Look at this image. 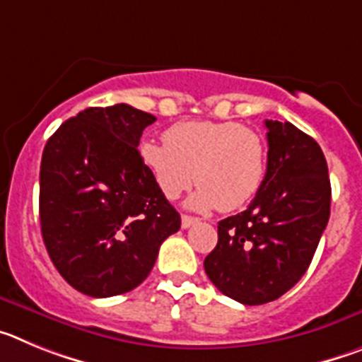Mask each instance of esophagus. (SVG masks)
Here are the masks:
<instances>
[{"label": "esophagus", "instance_id": "esophagus-1", "mask_svg": "<svg viewBox=\"0 0 362 362\" xmlns=\"http://www.w3.org/2000/svg\"><path fill=\"white\" fill-rule=\"evenodd\" d=\"M197 223H199V219H197V217L187 216V214H185V216L181 217V226H183V228H190V226L197 225Z\"/></svg>", "mask_w": 362, "mask_h": 362}]
</instances>
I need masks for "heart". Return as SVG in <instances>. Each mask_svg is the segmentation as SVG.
Returning a JSON list of instances; mask_svg holds the SVG:
<instances>
[{
  "instance_id": "1",
  "label": "heart",
  "mask_w": 362,
  "mask_h": 362,
  "mask_svg": "<svg viewBox=\"0 0 362 362\" xmlns=\"http://www.w3.org/2000/svg\"><path fill=\"white\" fill-rule=\"evenodd\" d=\"M161 194L177 199L199 185L188 204L194 210L241 209L261 188L268 152L263 136L238 121H183L165 132V143L139 148Z\"/></svg>"
}]
</instances>
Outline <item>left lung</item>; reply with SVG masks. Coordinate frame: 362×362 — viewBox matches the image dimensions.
I'll return each mask as SVG.
<instances>
[{"label": "left lung", "mask_w": 362, "mask_h": 362, "mask_svg": "<svg viewBox=\"0 0 362 362\" xmlns=\"http://www.w3.org/2000/svg\"><path fill=\"white\" fill-rule=\"evenodd\" d=\"M264 181L245 212L217 225L204 272L219 292L243 305H264L308 270L330 217L332 187L315 139L288 121H264Z\"/></svg>", "instance_id": "obj_1"}]
</instances>
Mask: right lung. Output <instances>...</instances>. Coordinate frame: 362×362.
<instances>
[{
  "label": "right lung",
  "instance_id": "obj_1",
  "mask_svg": "<svg viewBox=\"0 0 362 362\" xmlns=\"http://www.w3.org/2000/svg\"><path fill=\"white\" fill-rule=\"evenodd\" d=\"M156 117L130 105L90 107L50 136L40 170L45 246L63 279L90 297L127 293L148 277L181 228L137 150Z\"/></svg>",
  "mask_w": 362,
  "mask_h": 362
}]
</instances>
